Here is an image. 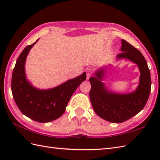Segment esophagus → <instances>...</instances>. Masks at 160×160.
I'll return each mask as SVG.
<instances>
[{"label":"esophagus","instance_id":"obj_1","mask_svg":"<svg viewBox=\"0 0 160 160\" xmlns=\"http://www.w3.org/2000/svg\"><path fill=\"white\" fill-rule=\"evenodd\" d=\"M86 73H87V79H89L93 73V69H91V68H87L86 69Z\"/></svg>","mask_w":160,"mask_h":160}]
</instances>
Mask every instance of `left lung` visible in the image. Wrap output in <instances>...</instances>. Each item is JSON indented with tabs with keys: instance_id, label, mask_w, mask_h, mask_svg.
Returning <instances> with one entry per match:
<instances>
[{
	"instance_id": "1",
	"label": "left lung",
	"mask_w": 160,
	"mask_h": 160,
	"mask_svg": "<svg viewBox=\"0 0 160 160\" xmlns=\"http://www.w3.org/2000/svg\"><path fill=\"white\" fill-rule=\"evenodd\" d=\"M122 53L118 58H127L137 64L140 71V84L136 91L128 94L108 91L101 82L104 69L98 71L89 78L91 88L90 100L95 112L100 118L113 123H121L137 115L143 109L151 92L150 71L144 57L138 49L122 40Z\"/></svg>"
}]
</instances>
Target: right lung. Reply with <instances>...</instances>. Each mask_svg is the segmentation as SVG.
Here are the masks:
<instances>
[{"instance_id": "add662e5", "label": "right lung", "mask_w": 160, "mask_h": 160, "mask_svg": "<svg viewBox=\"0 0 160 160\" xmlns=\"http://www.w3.org/2000/svg\"><path fill=\"white\" fill-rule=\"evenodd\" d=\"M38 40H36V42ZM32 45L27 46L17 59L12 78V92L20 111L36 122L45 123L62 115L74 91L84 80L86 73L48 90H39L27 80L25 63Z\"/></svg>"}]
</instances>
